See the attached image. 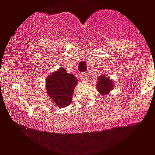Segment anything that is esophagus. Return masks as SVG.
<instances>
[{
  "label": "esophagus",
  "mask_w": 155,
  "mask_h": 155,
  "mask_svg": "<svg viewBox=\"0 0 155 155\" xmlns=\"http://www.w3.org/2000/svg\"><path fill=\"white\" fill-rule=\"evenodd\" d=\"M81 77L82 78V79H84V80H85V79H87L88 77V74L86 73V72H82L81 74Z\"/></svg>",
  "instance_id": "1"
}]
</instances>
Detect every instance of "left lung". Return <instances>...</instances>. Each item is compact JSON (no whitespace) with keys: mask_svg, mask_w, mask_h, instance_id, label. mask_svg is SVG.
Wrapping results in <instances>:
<instances>
[{"mask_svg":"<svg viewBox=\"0 0 155 155\" xmlns=\"http://www.w3.org/2000/svg\"><path fill=\"white\" fill-rule=\"evenodd\" d=\"M114 87V82L105 75H102L98 78L97 82V91L101 93L102 95H107L110 91L113 90Z\"/></svg>","mask_w":155,"mask_h":155,"instance_id":"obj_1","label":"left lung"}]
</instances>
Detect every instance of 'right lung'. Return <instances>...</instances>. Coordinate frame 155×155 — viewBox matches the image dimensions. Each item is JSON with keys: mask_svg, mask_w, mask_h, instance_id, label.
Here are the masks:
<instances>
[{"mask_svg": "<svg viewBox=\"0 0 155 155\" xmlns=\"http://www.w3.org/2000/svg\"><path fill=\"white\" fill-rule=\"evenodd\" d=\"M76 84L77 80L75 75L67 73L65 69L60 68L50 76H47L45 89L54 104L59 108H64L71 103Z\"/></svg>", "mask_w": 155, "mask_h": 155, "instance_id": "obj_1", "label": "right lung"}]
</instances>
